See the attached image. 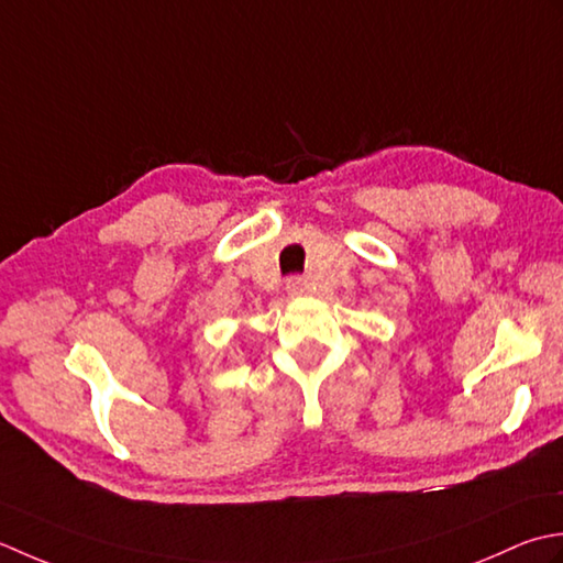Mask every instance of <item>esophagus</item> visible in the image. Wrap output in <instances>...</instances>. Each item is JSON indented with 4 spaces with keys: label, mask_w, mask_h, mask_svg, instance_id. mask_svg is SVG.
<instances>
[{
    "label": "esophagus",
    "mask_w": 563,
    "mask_h": 563,
    "mask_svg": "<svg viewBox=\"0 0 563 563\" xmlns=\"http://www.w3.org/2000/svg\"><path fill=\"white\" fill-rule=\"evenodd\" d=\"M286 294H289V296L306 294V282L301 277H291L289 282H286Z\"/></svg>",
    "instance_id": "1"
}]
</instances>
